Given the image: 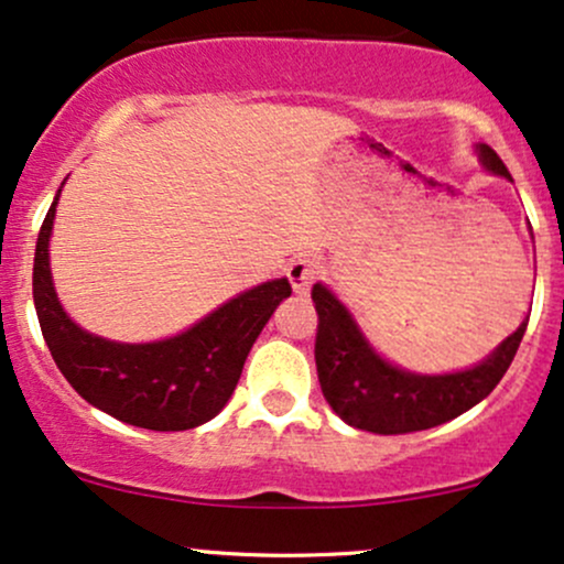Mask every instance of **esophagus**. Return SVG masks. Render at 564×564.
Here are the masks:
<instances>
[{
    "label": "esophagus",
    "instance_id": "34e87169",
    "mask_svg": "<svg viewBox=\"0 0 564 564\" xmlns=\"http://www.w3.org/2000/svg\"><path fill=\"white\" fill-rule=\"evenodd\" d=\"M315 278H318V264L307 260V257H300V260L289 264V281L296 294H307L310 286L315 283Z\"/></svg>",
    "mask_w": 564,
    "mask_h": 564
}]
</instances>
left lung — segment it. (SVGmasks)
Instances as JSON below:
<instances>
[{"mask_svg":"<svg viewBox=\"0 0 564 564\" xmlns=\"http://www.w3.org/2000/svg\"><path fill=\"white\" fill-rule=\"evenodd\" d=\"M477 153L485 170L511 180L494 148L477 145ZM313 302L318 313L315 366L323 398L341 422L377 435L432 430L480 403L503 379L528 328L525 318L475 368L424 377L381 358L360 334L349 310L323 283L313 286Z\"/></svg>","mask_w":564,"mask_h":564,"instance_id":"left-lung-1","label":"left lung"}]
</instances>
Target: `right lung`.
I'll return each instance as SVG.
<instances>
[{
	"label": "right lung",
	"mask_w": 564,
	"mask_h": 564,
	"mask_svg": "<svg viewBox=\"0 0 564 564\" xmlns=\"http://www.w3.org/2000/svg\"><path fill=\"white\" fill-rule=\"evenodd\" d=\"M61 191L44 217L34 254V304L42 336L68 384L119 422L183 432L223 411L246 355L291 286L286 278L232 296L187 332L148 345L102 339L68 318L50 273V236Z\"/></svg>",
	"instance_id": "add662e5"
}]
</instances>
